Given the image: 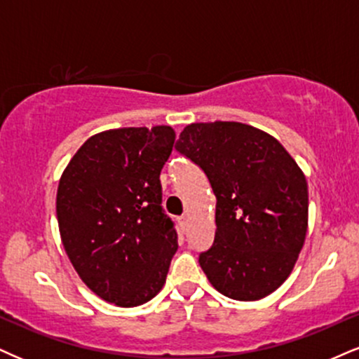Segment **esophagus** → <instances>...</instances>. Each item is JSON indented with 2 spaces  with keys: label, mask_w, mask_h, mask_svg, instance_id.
Listing matches in <instances>:
<instances>
[{
  "label": "esophagus",
  "mask_w": 359,
  "mask_h": 359,
  "mask_svg": "<svg viewBox=\"0 0 359 359\" xmlns=\"http://www.w3.org/2000/svg\"><path fill=\"white\" fill-rule=\"evenodd\" d=\"M179 226H180V229H182L184 232L187 231V227H189V219H187V217H180V219H179Z\"/></svg>",
  "instance_id": "esophagus-1"
}]
</instances>
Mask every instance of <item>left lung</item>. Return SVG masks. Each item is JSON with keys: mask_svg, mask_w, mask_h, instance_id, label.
I'll list each match as a JSON object with an SVG mask.
<instances>
[{"mask_svg": "<svg viewBox=\"0 0 359 359\" xmlns=\"http://www.w3.org/2000/svg\"><path fill=\"white\" fill-rule=\"evenodd\" d=\"M175 149L205 172L217 198L215 239L198 256L224 296L257 301L294 269L308 232V182L273 135L241 122L191 123Z\"/></svg>", "mask_w": 359, "mask_h": 359, "instance_id": "obj_1", "label": "left lung"}]
</instances>
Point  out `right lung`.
Wrapping results in <instances>:
<instances>
[{
  "instance_id": "right-lung-1",
  "label": "right lung",
  "mask_w": 359,
  "mask_h": 359,
  "mask_svg": "<svg viewBox=\"0 0 359 359\" xmlns=\"http://www.w3.org/2000/svg\"><path fill=\"white\" fill-rule=\"evenodd\" d=\"M174 142L168 125L95 133L60 177L56 217L65 252L107 303L140 306L165 284L179 244L161 205V170Z\"/></svg>"
}]
</instances>
